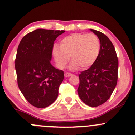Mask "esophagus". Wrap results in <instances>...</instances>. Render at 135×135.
<instances>
[{
	"instance_id": "34e87169",
	"label": "esophagus",
	"mask_w": 135,
	"mask_h": 135,
	"mask_svg": "<svg viewBox=\"0 0 135 135\" xmlns=\"http://www.w3.org/2000/svg\"><path fill=\"white\" fill-rule=\"evenodd\" d=\"M72 74L69 73V72H65V77H66V78H69V77L72 76Z\"/></svg>"
}]
</instances>
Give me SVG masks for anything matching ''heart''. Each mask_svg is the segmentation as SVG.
Wrapping results in <instances>:
<instances>
[{"label":"heart","instance_id":"1","mask_svg":"<svg viewBox=\"0 0 135 135\" xmlns=\"http://www.w3.org/2000/svg\"><path fill=\"white\" fill-rule=\"evenodd\" d=\"M100 51V42L96 35L89 33H75L63 38L60 47L55 45L52 48V55L60 69L65 67L70 57L72 61L69 66L74 71L79 68L86 69L97 60Z\"/></svg>","mask_w":135,"mask_h":135}]
</instances>
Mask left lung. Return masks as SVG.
I'll use <instances>...</instances> for the list:
<instances>
[{"label": "left lung", "mask_w": 135, "mask_h": 135, "mask_svg": "<svg viewBox=\"0 0 135 135\" xmlns=\"http://www.w3.org/2000/svg\"><path fill=\"white\" fill-rule=\"evenodd\" d=\"M90 30L100 40V51L94 64L79 75L78 93L84 103L91 107H97L108 100L116 86L118 61L110 40L101 32Z\"/></svg>", "instance_id": "left-lung-1"}]
</instances>
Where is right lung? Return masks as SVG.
Segmentation results:
<instances>
[{"instance_id": "1", "label": "right lung", "mask_w": 135, "mask_h": 135, "mask_svg": "<svg viewBox=\"0 0 135 135\" xmlns=\"http://www.w3.org/2000/svg\"><path fill=\"white\" fill-rule=\"evenodd\" d=\"M65 31L38 29L23 37L18 47L15 69L19 89L32 106L44 108L57 99L63 71L51 65L54 42Z\"/></svg>"}]
</instances>
